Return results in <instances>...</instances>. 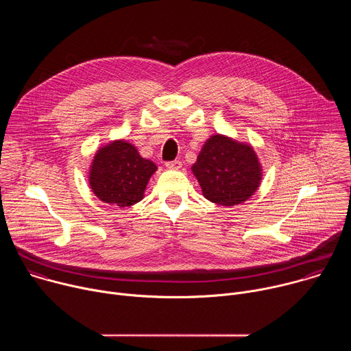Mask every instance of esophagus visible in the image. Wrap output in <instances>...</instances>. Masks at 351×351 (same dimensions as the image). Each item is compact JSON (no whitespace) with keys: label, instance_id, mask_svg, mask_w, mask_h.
Masks as SVG:
<instances>
[{"label":"esophagus","instance_id":"obj_1","mask_svg":"<svg viewBox=\"0 0 351 351\" xmlns=\"http://www.w3.org/2000/svg\"><path fill=\"white\" fill-rule=\"evenodd\" d=\"M165 167L168 169H180L182 168V162L179 160H173V161H168L165 162Z\"/></svg>","mask_w":351,"mask_h":351}]
</instances>
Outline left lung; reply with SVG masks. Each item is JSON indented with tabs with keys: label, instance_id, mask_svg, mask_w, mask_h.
<instances>
[{
	"label": "left lung",
	"instance_id": "obj_1",
	"mask_svg": "<svg viewBox=\"0 0 351 351\" xmlns=\"http://www.w3.org/2000/svg\"><path fill=\"white\" fill-rule=\"evenodd\" d=\"M191 169L204 197L226 207L245 202L261 182V167L253 147L222 134L206 141Z\"/></svg>",
	"mask_w": 351,
	"mask_h": 351
}]
</instances>
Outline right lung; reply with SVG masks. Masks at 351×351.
Listing matches in <instances>:
<instances>
[{
	"label": "right lung",
	"instance_id": "1",
	"mask_svg": "<svg viewBox=\"0 0 351 351\" xmlns=\"http://www.w3.org/2000/svg\"><path fill=\"white\" fill-rule=\"evenodd\" d=\"M156 171V164L143 158L134 145L117 140L98 149L88 180L93 193L101 202L130 207L143 198L145 186Z\"/></svg>",
	"mask_w": 351,
	"mask_h": 351
}]
</instances>
